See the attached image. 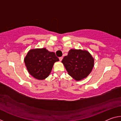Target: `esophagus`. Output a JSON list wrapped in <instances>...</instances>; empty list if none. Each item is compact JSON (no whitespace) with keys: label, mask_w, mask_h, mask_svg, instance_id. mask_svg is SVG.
Instances as JSON below:
<instances>
[{"label":"esophagus","mask_w":121,"mask_h":121,"mask_svg":"<svg viewBox=\"0 0 121 121\" xmlns=\"http://www.w3.org/2000/svg\"><path fill=\"white\" fill-rule=\"evenodd\" d=\"M62 59H63V58L62 57H60V58H59V60H60V61H62Z\"/></svg>","instance_id":"esophagus-1"}]
</instances>
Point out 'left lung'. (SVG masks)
<instances>
[{"label": "left lung", "instance_id": "obj_1", "mask_svg": "<svg viewBox=\"0 0 121 121\" xmlns=\"http://www.w3.org/2000/svg\"><path fill=\"white\" fill-rule=\"evenodd\" d=\"M62 62L68 74L76 81L86 77L94 66V59L85 50L71 49Z\"/></svg>", "mask_w": 121, "mask_h": 121}]
</instances>
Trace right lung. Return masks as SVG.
I'll list each match as a JSON object with an SVG mask.
<instances>
[{"mask_svg": "<svg viewBox=\"0 0 121 121\" xmlns=\"http://www.w3.org/2000/svg\"><path fill=\"white\" fill-rule=\"evenodd\" d=\"M59 61L55 53L50 52L45 48L30 50L24 58L29 73L39 80L48 77L54 62Z\"/></svg>", "mask_w": 121, "mask_h": 121, "instance_id": "right-lung-1", "label": "right lung"}]
</instances>
